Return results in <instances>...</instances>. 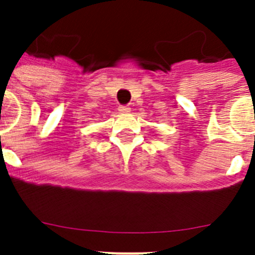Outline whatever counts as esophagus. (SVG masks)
Listing matches in <instances>:
<instances>
[{"label":"esophagus","mask_w":255,"mask_h":255,"mask_svg":"<svg viewBox=\"0 0 255 255\" xmlns=\"http://www.w3.org/2000/svg\"><path fill=\"white\" fill-rule=\"evenodd\" d=\"M119 111L121 113H129L130 112V107H129V105H120Z\"/></svg>","instance_id":"esophagus-1"}]
</instances>
